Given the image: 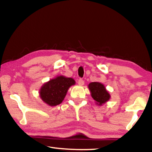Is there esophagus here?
<instances>
[{
    "label": "esophagus",
    "instance_id": "obj_1",
    "mask_svg": "<svg viewBox=\"0 0 152 152\" xmlns=\"http://www.w3.org/2000/svg\"><path fill=\"white\" fill-rule=\"evenodd\" d=\"M78 83V84H79L80 86H82V85H84V81L82 79H79Z\"/></svg>",
    "mask_w": 152,
    "mask_h": 152
}]
</instances>
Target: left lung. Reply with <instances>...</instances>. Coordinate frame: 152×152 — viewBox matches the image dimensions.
Returning <instances> with one entry per match:
<instances>
[{"label":"left lung","instance_id":"obj_1","mask_svg":"<svg viewBox=\"0 0 152 152\" xmlns=\"http://www.w3.org/2000/svg\"><path fill=\"white\" fill-rule=\"evenodd\" d=\"M88 87L91 92V96L94 100L97 105L102 106V104L109 101L110 95L107 91L104 84L101 82H91Z\"/></svg>","mask_w":152,"mask_h":152}]
</instances>
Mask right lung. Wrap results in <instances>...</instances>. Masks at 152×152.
<instances>
[{
    "instance_id": "1",
    "label": "right lung",
    "mask_w": 152,
    "mask_h": 152,
    "mask_svg": "<svg viewBox=\"0 0 152 152\" xmlns=\"http://www.w3.org/2000/svg\"><path fill=\"white\" fill-rule=\"evenodd\" d=\"M75 83L73 78L58 76L43 84L39 91V96L49 106H57L62 102L69 88Z\"/></svg>"
}]
</instances>
